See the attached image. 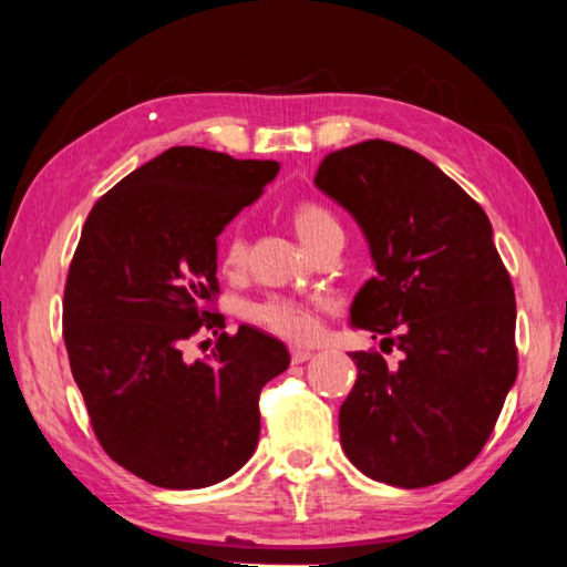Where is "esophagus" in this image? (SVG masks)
Returning a JSON list of instances; mask_svg holds the SVG:
<instances>
[{
  "label": "esophagus",
  "instance_id": "obj_1",
  "mask_svg": "<svg viewBox=\"0 0 567 567\" xmlns=\"http://www.w3.org/2000/svg\"><path fill=\"white\" fill-rule=\"evenodd\" d=\"M290 357H292V364H302V361L312 359V351L310 349H292Z\"/></svg>",
  "mask_w": 567,
  "mask_h": 567
}]
</instances>
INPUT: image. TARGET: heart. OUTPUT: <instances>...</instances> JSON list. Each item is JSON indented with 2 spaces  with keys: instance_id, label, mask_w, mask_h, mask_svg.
<instances>
[{
  "instance_id": "obj_1",
  "label": "heart",
  "mask_w": 567,
  "mask_h": 567,
  "mask_svg": "<svg viewBox=\"0 0 567 567\" xmlns=\"http://www.w3.org/2000/svg\"><path fill=\"white\" fill-rule=\"evenodd\" d=\"M292 224L306 247L318 234L331 229V226H338L336 218L328 214L323 206H316V203H302V206H298L292 216ZM244 255H247V249H244L241 234H226V239L221 244V265L226 269H239L244 265ZM244 316H247L255 326L265 328V331L280 338H287V341H310L320 328L318 306H310V302H300L292 298H280V295L251 302Z\"/></svg>"
}]
</instances>
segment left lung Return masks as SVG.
I'll list each match as a JSON object with an SVG mask.
<instances>
[{
	"label": "left lung",
	"instance_id": "8db88e82",
	"mask_svg": "<svg viewBox=\"0 0 567 567\" xmlns=\"http://www.w3.org/2000/svg\"><path fill=\"white\" fill-rule=\"evenodd\" d=\"M316 188L349 210L377 275L351 326L404 353L353 351L341 445L369 478L422 488L476 458L517 382V306L484 208L441 167L384 140L331 152Z\"/></svg>",
	"mask_w": 567,
	"mask_h": 567
}]
</instances>
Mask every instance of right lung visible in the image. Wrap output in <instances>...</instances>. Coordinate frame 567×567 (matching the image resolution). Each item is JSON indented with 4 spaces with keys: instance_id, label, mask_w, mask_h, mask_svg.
I'll return each mask as SVG.
<instances>
[{
    "instance_id": "right-lung-1",
    "label": "right lung",
    "mask_w": 567,
    "mask_h": 567,
    "mask_svg": "<svg viewBox=\"0 0 567 567\" xmlns=\"http://www.w3.org/2000/svg\"><path fill=\"white\" fill-rule=\"evenodd\" d=\"M280 173L275 159L171 147L96 200L68 269L63 338L104 451L159 488L234 476L259 443V392L290 367L275 336L239 326L214 359L183 343L214 328L216 239Z\"/></svg>"
}]
</instances>
